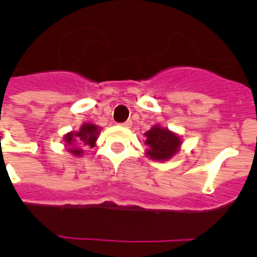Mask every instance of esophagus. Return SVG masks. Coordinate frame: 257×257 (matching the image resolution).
<instances>
[{"mask_svg":"<svg viewBox=\"0 0 257 257\" xmlns=\"http://www.w3.org/2000/svg\"><path fill=\"white\" fill-rule=\"evenodd\" d=\"M131 124H133V122H131V121H126V122H122L121 126H123V127H130Z\"/></svg>","mask_w":257,"mask_h":257,"instance_id":"34e87169","label":"esophagus"}]
</instances>
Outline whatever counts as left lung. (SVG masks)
<instances>
[{
    "instance_id": "1",
    "label": "left lung",
    "mask_w": 257,
    "mask_h": 257,
    "mask_svg": "<svg viewBox=\"0 0 257 257\" xmlns=\"http://www.w3.org/2000/svg\"><path fill=\"white\" fill-rule=\"evenodd\" d=\"M145 136H147L145 144L149 148L147 156L156 161H166L171 158L179 151L181 144L179 136L172 134L167 128L158 126H154L152 130L145 133Z\"/></svg>"
}]
</instances>
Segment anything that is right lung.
<instances>
[{
  "instance_id": "1",
  "label": "right lung",
  "mask_w": 257,
  "mask_h": 257,
  "mask_svg": "<svg viewBox=\"0 0 257 257\" xmlns=\"http://www.w3.org/2000/svg\"><path fill=\"white\" fill-rule=\"evenodd\" d=\"M97 134H99V128L97 126L92 123H85L82 124L81 130L78 133H69L64 136L65 143L68 145H73L74 143L79 145H90V147H94L95 142L97 139ZM70 153L76 154V156H81L82 151L78 148H69Z\"/></svg>"
}]
</instances>
